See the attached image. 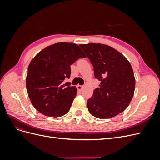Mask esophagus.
Segmentation results:
<instances>
[{"instance_id":"34e87169","label":"esophagus","mask_w":160,"mask_h":160,"mask_svg":"<svg viewBox=\"0 0 160 160\" xmlns=\"http://www.w3.org/2000/svg\"><path fill=\"white\" fill-rule=\"evenodd\" d=\"M83 85H77V89H78V91H81L82 89H83Z\"/></svg>"}]
</instances>
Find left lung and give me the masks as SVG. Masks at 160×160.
I'll return each mask as SVG.
<instances>
[{"instance_id":"left-lung-1","label":"left lung","mask_w":160,"mask_h":160,"mask_svg":"<svg viewBox=\"0 0 160 160\" xmlns=\"http://www.w3.org/2000/svg\"><path fill=\"white\" fill-rule=\"evenodd\" d=\"M93 65L94 75L101 83L87 102L89 113L108 119L126 109L134 93L135 80L129 62L122 53L101 43L80 45Z\"/></svg>"}]
</instances>
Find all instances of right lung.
I'll use <instances>...</instances> for the list:
<instances>
[{
	"label": "right lung",
	"mask_w": 160,
	"mask_h": 160,
	"mask_svg": "<svg viewBox=\"0 0 160 160\" xmlns=\"http://www.w3.org/2000/svg\"><path fill=\"white\" fill-rule=\"evenodd\" d=\"M86 55L72 42H58L46 47L33 58L28 67L27 93L32 105L46 116L58 118L69 111L77 89L62 85L69 79L71 65Z\"/></svg>",
	"instance_id": "right-lung-1"
}]
</instances>
